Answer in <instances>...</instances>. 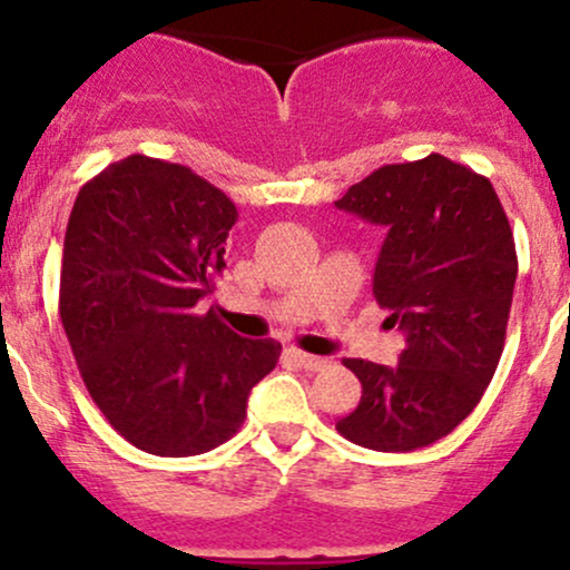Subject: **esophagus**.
I'll list each match as a JSON object with an SVG mask.
<instances>
[{"mask_svg": "<svg viewBox=\"0 0 570 570\" xmlns=\"http://www.w3.org/2000/svg\"><path fill=\"white\" fill-rule=\"evenodd\" d=\"M289 356L297 362L299 367H305V371H322V367H327V362H330V360H324V356L297 352V348H289Z\"/></svg>", "mask_w": 570, "mask_h": 570, "instance_id": "esophagus-1", "label": "esophagus"}]
</instances>
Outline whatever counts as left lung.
<instances>
[{"mask_svg": "<svg viewBox=\"0 0 570 570\" xmlns=\"http://www.w3.org/2000/svg\"><path fill=\"white\" fill-rule=\"evenodd\" d=\"M335 205L386 227L373 295L405 335L395 367L343 360L362 397L335 430L356 446L414 452L452 433L495 376L514 235L490 180L441 154L379 167Z\"/></svg>", "mask_w": 570, "mask_h": 570, "instance_id": "left-lung-1", "label": "left lung"}]
</instances>
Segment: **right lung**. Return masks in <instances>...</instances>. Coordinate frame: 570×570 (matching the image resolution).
Returning a JSON list of instances; mask_svg holds the SVG:
<instances>
[{"mask_svg": "<svg viewBox=\"0 0 570 570\" xmlns=\"http://www.w3.org/2000/svg\"><path fill=\"white\" fill-rule=\"evenodd\" d=\"M233 199L184 165L132 154L78 191L59 316L86 390L129 443L191 458L240 430L281 343L240 337L194 305L214 292Z\"/></svg>", "mask_w": 570, "mask_h": 570, "instance_id": "1", "label": "right lung"}]
</instances>
